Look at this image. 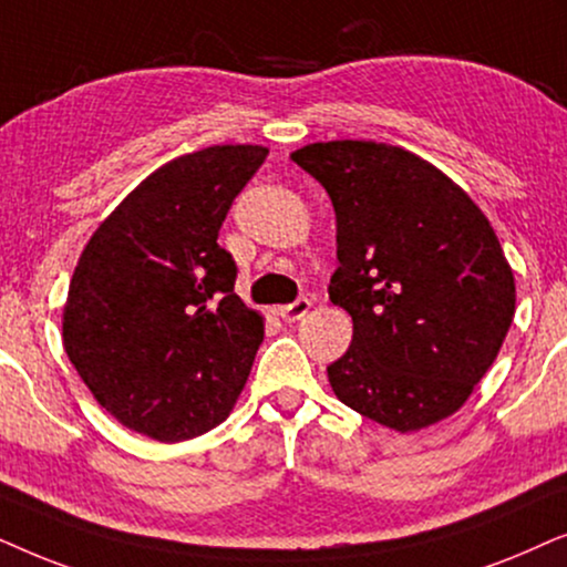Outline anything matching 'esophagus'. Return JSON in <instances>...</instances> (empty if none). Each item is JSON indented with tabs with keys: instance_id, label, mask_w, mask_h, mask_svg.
<instances>
[{
	"instance_id": "1",
	"label": "esophagus",
	"mask_w": 567,
	"mask_h": 567,
	"mask_svg": "<svg viewBox=\"0 0 567 567\" xmlns=\"http://www.w3.org/2000/svg\"><path fill=\"white\" fill-rule=\"evenodd\" d=\"M308 311H311V300H308V298H298L296 303H290V306H277V308H275V313L279 316V319L288 321V323L300 321Z\"/></svg>"
}]
</instances>
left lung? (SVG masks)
Returning a JSON list of instances; mask_svg holds the SVG:
<instances>
[{"instance_id": "obj_1", "label": "left lung", "mask_w": 567, "mask_h": 567, "mask_svg": "<svg viewBox=\"0 0 567 567\" xmlns=\"http://www.w3.org/2000/svg\"><path fill=\"white\" fill-rule=\"evenodd\" d=\"M337 215L331 303L352 344L327 368L342 404L396 433L462 410L516 313L501 240L472 196L433 163L371 140L313 142L290 155Z\"/></svg>"}]
</instances>
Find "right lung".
Instances as JSON below:
<instances>
[{
  "label": "right lung",
  "instance_id": "1",
  "mask_svg": "<svg viewBox=\"0 0 567 567\" xmlns=\"http://www.w3.org/2000/svg\"><path fill=\"white\" fill-rule=\"evenodd\" d=\"M261 145L181 155L97 225L74 267L64 350L95 402L161 443L228 420L264 339L217 244L233 199L261 168Z\"/></svg>",
  "mask_w": 567,
  "mask_h": 567
}]
</instances>
